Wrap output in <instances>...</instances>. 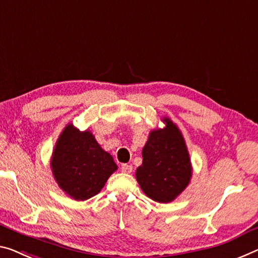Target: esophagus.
I'll use <instances>...</instances> for the list:
<instances>
[{"label":"esophagus","instance_id":"1","mask_svg":"<svg viewBox=\"0 0 258 258\" xmlns=\"http://www.w3.org/2000/svg\"><path fill=\"white\" fill-rule=\"evenodd\" d=\"M121 172L124 174H130L133 172V166L128 164H123L121 166Z\"/></svg>","mask_w":258,"mask_h":258}]
</instances>
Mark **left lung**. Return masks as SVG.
Listing matches in <instances>:
<instances>
[{
	"mask_svg": "<svg viewBox=\"0 0 258 258\" xmlns=\"http://www.w3.org/2000/svg\"><path fill=\"white\" fill-rule=\"evenodd\" d=\"M162 121L165 128L152 130L143 148V164L136 169V180L151 200L169 203L187 188L192 168L180 129L168 117Z\"/></svg>",
	"mask_w": 258,
	"mask_h": 258,
	"instance_id": "8db88e82",
	"label": "left lung"
}]
</instances>
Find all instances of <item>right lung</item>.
<instances>
[{"label": "right lung", "mask_w": 258, "mask_h": 258, "mask_svg": "<svg viewBox=\"0 0 258 258\" xmlns=\"http://www.w3.org/2000/svg\"><path fill=\"white\" fill-rule=\"evenodd\" d=\"M54 179L76 201L96 196L117 169L113 157L101 149L91 132L69 123L55 144L50 160Z\"/></svg>", "instance_id": "obj_1"}]
</instances>
